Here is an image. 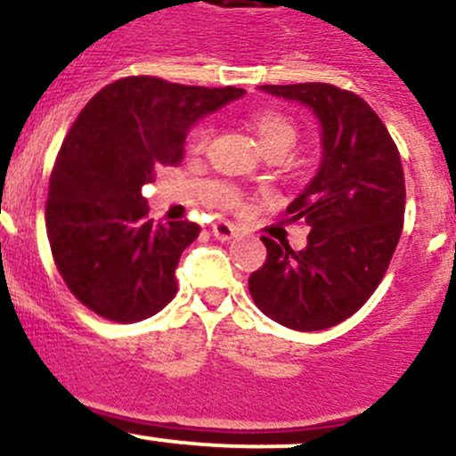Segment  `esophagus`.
I'll use <instances>...</instances> for the list:
<instances>
[{
	"instance_id": "1",
	"label": "esophagus",
	"mask_w": 456,
	"mask_h": 456,
	"mask_svg": "<svg viewBox=\"0 0 456 456\" xmlns=\"http://www.w3.org/2000/svg\"><path fill=\"white\" fill-rule=\"evenodd\" d=\"M239 234V230L232 226V224L228 222H217L213 224V237L217 239V241H230V239H234Z\"/></svg>"
}]
</instances>
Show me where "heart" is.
Here are the masks:
<instances>
[{
	"instance_id": "1",
	"label": "heart",
	"mask_w": 456,
	"mask_h": 456,
	"mask_svg": "<svg viewBox=\"0 0 456 456\" xmlns=\"http://www.w3.org/2000/svg\"><path fill=\"white\" fill-rule=\"evenodd\" d=\"M249 126H252L254 135L258 137L265 155H269V152H282V155H286L297 142L295 122L289 116L280 114V111H258V114L249 118ZM208 137H211V126L198 125L196 129L189 133V151L202 152L208 144Z\"/></svg>"
}]
</instances>
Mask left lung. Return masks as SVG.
<instances>
[{"label":"left lung","mask_w":456,"mask_h":456,"mask_svg":"<svg viewBox=\"0 0 456 456\" xmlns=\"http://www.w3.org/2000/svg\"><path fill=\"white\" fill-rule=\"evenodd\" d=\"M310 107L321 125L319 172L286 207L289 222L312 228L308 243L263 237L267 260L249 275L263 314L297 331H319L355 314L386 275L405 217L401 155L381 118L331 84L260 86Z\"/></svg>","instance_id":"left-lung-1"}]
</instances>
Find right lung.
<instances>
[{
  "instance_id": "right-lung-1",
  "label": "right lung",
  "mask_w": 456,
  "mask_h": 456,
  "mask_svg": "<svg viewBox=\"0 0 456 456\" xmlns=\"http://www.w3.org/2000/svg\"><path fill=\"white\" fill-rule=\"evenodd\" d=\"M245 90L126 77L96 92L64 137L45 208L55 265L77 299L103 319L137 323L176 295L193 222L148 219L142 187L176 166L187 133Z\"/></svg>"
}]
</instances>
